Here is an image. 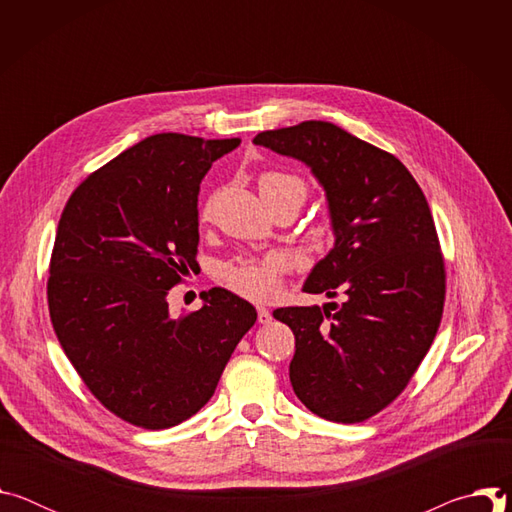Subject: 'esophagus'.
Segmentation results:
<instances>
[{
	"instance_id": "obj_1",
	"label": "esophagus",
	"mask_w": 512,
	"mask_h": 512,
	"mask_svg": "<svg viewBox=\"0 0 512 512\" xmlns=\"http://www.w3.org/2000/svg\"><path fill=\"white\" fill-rule=\"evenodd\" d=\"M257 320H259V324H269L273 320V316L267 308H257Z\"/></svg>"
}]
</instances>
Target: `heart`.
I'll return each instance as SVG.
<instances>
[{
	"label": "heart",
	"mask_w": 512,
	"mask_h": 512,
	"mask_svg": "<svg viewBox=\"0 0 512 512\" xmlns=\"http://www.w3.org/2000/svg\"><path fill=\"white\" fill-rule=\"evenodd\" d=\"M285 188H300L306 194V186L300 178L285 174V172H263L259 176V192H277ZM210 212V202L202 208V216L206 218ZM285 263L277 255H269L263 259H237L231 261L223 269L225 283L237 291L239 296L253 302H267L277 296L281 287V273Z\"/></svg>",
	"instance_id": "heart-1"
}]
</instances>
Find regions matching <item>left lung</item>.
<instances>
[{"mask_svg": "<svg viewBox=\"0 0 512 512\" xmlns=\"http://www.w3.org/2000/svg\"><path fill=\"white\" fill-rule=\"evenodd\" d=\"M253 143L312 170L334 233L304 291L340 302L273 312L296 336L291 387L328 421L369 419L407 387L442 320L446 269L429 204L395 156L334 123L271 129Z\"/></svg>", "mask_w": 512, "mask_h": 512, "instance_id": "8db88e82", "label": "left lung"}]
</instances>
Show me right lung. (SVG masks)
Instances as JSON below:
<instances>
[{
    "label": "right lung",
    "instance_id": "right-lung-1",
    "mask_svg": "<svg viewBox=\"0 0 512 512\" xmlns=\"http://www.w3.org/2000/svg\"><path fill=\"white\" fill-rule=\"evenodd\" d=\"M233 139L156 133L93 172L58 221L48 308L54 332L89 391L145 429L200 411L257 320L212 287L198 312L174 318L168 294L196 265L198 192Z\"/></svg>",
    "mask_w": 512,
    "mask_h": 512
}]
</instances>
